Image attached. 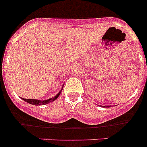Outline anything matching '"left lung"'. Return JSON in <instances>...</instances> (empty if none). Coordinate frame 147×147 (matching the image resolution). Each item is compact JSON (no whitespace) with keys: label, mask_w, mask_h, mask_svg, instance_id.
I'll return each mask as SVG.
<instances>
[{"label":"left lung","mask_w":147,"mask_h":147,"mask_svg":"<svg viewBox=\"0 0 147 147\" xmlns=\"http://www.w3.org/2000/svg\"><path fill=\"white\" fill-rule=\"evenodd\" d=\"M104 107H109V106H104Z\"/></svg>","instance_id":"8db88e82"}]
</instances>
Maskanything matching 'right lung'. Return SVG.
Instances as JSON below:
<instances>
[{
    "label": "right lung",
    "mask_w": 147,
    "mask_h": 147,
    "mask_svg": "<svg viewBox=\"0 0 147 147\" xmlns=\"http://www.w3.org/2000/svg\"><path fill=\"white\" fill-rule=\"evenodd\" d=\"M61 91H62V89H61V90L60 91V92L57 94V95H56V96L53 97V98H49V99H47V100H36V99H26V98H21L23 100L26 101L27 103H30V104L36 105V106H39V105H45V104H47V103H50V102H52V101H54V100H56V99H57V98L59 97V95H60Z\"/></svg>",
    "instance_id": "obj_1"
}]
</instances>
